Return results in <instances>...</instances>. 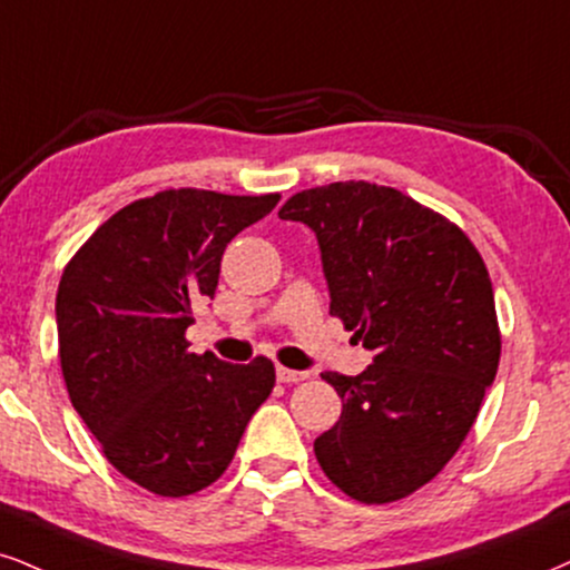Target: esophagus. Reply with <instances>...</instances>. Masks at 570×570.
Returning a JSON list of instances; mask_svg holds the SVG:
<instances>
[{
    "instance_id": "34e87169",
    "label": "esophagus",
    "mask_w": 570,
    "mask_h": 570,
    "mask_svg": "<svg viewBox=\"0 0 570 570\" xmlns=\"http://www.w3.org/2000/svg\"><path fill=\"white\" fill-rule=\"evenodd\" d=\"M306 377H308V372L277 367V381H279V383H301V381H306Z\"/></svg>"
}]
</instances>
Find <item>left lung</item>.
<instances>
[{
  "instance_id": "1",
  "label": "left lung",
  "mask_w": 570,
  "mask_h": 570,
  "mask_svg": "<svg viewBox=\"0 0 570 570\" xmlns=\"http://www.w3.org/2000/svg\"><path fill=\"white\" fill-rule=\"evenodd\" d=\"M279 219L314 229L330 314L375 354L354 377L322 375L343 412L317 462L351 500H404L452 460L500 367L487 264L456 224L370 181L304 189Z\"/></svg>"
}]
</instances>
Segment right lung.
Masks as SVG:
<instances>
[{
    "label": "right lung",
    "mask_w": 570,
    "mask_h": 570,
    "mask_svg": "<svg viewBox=\"0 0 570 570\" xmlns=\"http://www.w3.org/2000/svg\"><path fill=\"white\" fill-rule=\"evenodd\" d=\"M279 195L164 189L97 227L62 269L60 367L73 410L118 473L187 497L229 468L274 364L193 354L195 308L214 298L224 248Z\"/></svg>",
    "instance_id": "1"
}]
</instances>
